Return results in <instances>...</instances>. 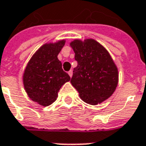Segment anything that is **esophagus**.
Listing matches in <instances>:
<instances>
[{"instance_id":"1","label":"esophagus","mask_w":146,"mask_h":146,"mask_svg":"<svg viewBox=\"0 0 146 146\" xmlns=\"http://www.w3.org/2000/svg\"><path fill=\"white\" fill-rule=\"evenodd\" d=\"M68 74H69V76H70V78L72 77V76H73V70H70V71H69Z\"/></svg>"}]
</instances>
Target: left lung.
<instances>
[{"label":"left lung","mask_w":146,"mask_h":146,"mask_svg":"<svg viewBox=\"0 0 146 146\" xmlns=\"http://www.w3.org/2000/svg\"><path fill=\"white\" fill-rule=\"evenodd\" d=\"M70 45L77 66L70 82L87 104L96 105L111 97L118 84V70L107 49L92 38L74 39Z\"/></svg>","instance_id":"1"}]
</instances>
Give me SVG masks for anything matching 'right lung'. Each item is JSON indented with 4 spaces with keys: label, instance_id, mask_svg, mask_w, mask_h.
I'll list each match as a JSON object with an SVG mask.
<instances>
[{
    "label": "right lung",
    "instance_id": "add662e5",
    "mask_svg": "<svg viewBox=\"0 0 146 146\" xmlns=\"http://www.w3.org/2000/svg\"><path fill=\"white\" fill-rule=\"evenodd\" d=\"M65 42L63 39L43 44L31 57L24 70L25 91L32 101L43 107L54 102L62 86L70 80L57 58Z\"/></svg>",
    "mask_w": 146,
    "mask_h": 146
}]
</instances>
